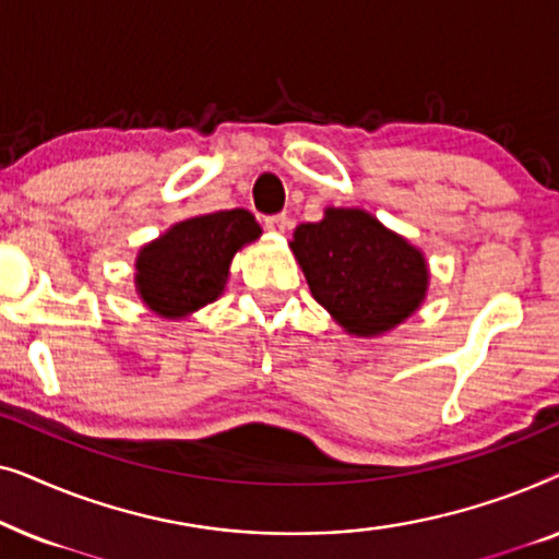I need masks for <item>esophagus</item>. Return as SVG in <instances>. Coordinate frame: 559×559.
<instances>
[{
    "label": "esophagus",
    "mask_w": 559,
    "mask_h": 559,
    "mask_svg": "<svg viewBox=\"0 0 559 559\" xmlns=\"http://www.w3.org/2000/svg\"><path fill=\"white\" fill-rule=\"evenodd\" d=\"M289 224H293V221H289V216H285V213H277V216L264 218V226L270 228V231H274V234H285L287 228H289Z\"/></svg>",
    "instance_id": "1"
}]
</instances>
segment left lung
I'll return each instance as SVG.
<instances>
[{
    "mask_svg": "<svg viewBox=\"0 0 559 559\" xmlns=\"http://www.w3.org/2000/svg\"><path fill=\"white\" fill-rule=\"evenodd\" d=\"M289 249L310 293L348 335L377 338L415 316L430 287L423 249L364 209L328 205L295 228Z\"/></svg>",
    "mask_w": 559,
    "mask_h": 559,
    "instance_id": "left-lung-1",
    "label": "left lung"
}]
</instances>
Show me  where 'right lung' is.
I'll return each instance as SVG.
<instances>
[{"instance_id":"1","label":"right lung","mask_w":559,"mask_h":559,"mask_svg":"<svg viewBox=\"0 0 559 559\" xmlns=\"http://www.w3.org/2000/svg\"><path fill=\"white\" fill-rule=\"evenodd\" d=\"M259 236L262 226L243 209L178 221L136 254V295L165 320L193 316L224 295L236 251Z\"/></svg>"}]
</instances>
